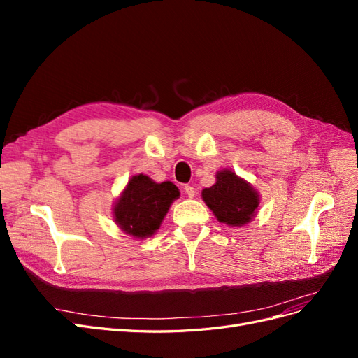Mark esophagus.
<instances>
[{"instance_id": "obj_1", "label": "esophagus", "mask_w": 358, "mask_h": 358, "mask_svg": "<svg viewBox=\"0 0 358 358\" xmlns=\"http://www.w3.org/2000/svg\"><path fill=\"white\" fill-rule=\"evenodd\" d=\"M183 189H185V194H187V196H188L189 199H192L194 196H196V189H194V187L185 185V188H183Z\"/></svg>"}]
</instances>
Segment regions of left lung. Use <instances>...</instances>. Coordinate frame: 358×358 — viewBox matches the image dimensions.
<instances>
[{
  "label": "left lung",
  "instance_id": "1",
  "mask_svg": "<svg viewBox=\"0 0 358 358\" xmlns=\"http://www.w3.org/2000/svg\"><path fill=\"white\" fill-rule=\"evenodd\" d=\"M201 197L216 220L231 227L248 224L259 204V196L251 183L229 169L216 173V182L201 191Z\"/></svg>",
  "mask_w": 358,
  "mask_h": 358
}]
</instances>
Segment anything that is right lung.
<instances>
[{
	"mask_svg": "<svg viewBox=\"0 0 358 358\" xmlns=\"http://www.w3.org/2000/svg\"><path fill=\"white\" fill-rule=\"evenodd\" d=\"M179 196L175 183H157L146 175H136L113 206L115 222L124 233L146 239L159 229L170 204Z\"/></svg>",
	"mask_w": 358,
	"mask_h": 358,
	"instance_id": "1",
	"label": "right lung"
}]
</instances>
